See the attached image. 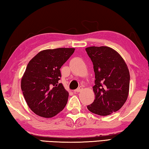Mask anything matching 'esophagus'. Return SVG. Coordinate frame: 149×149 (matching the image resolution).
Returning a JSON list of instances; mask_svg holds the SVG:
<instances>
[{
    "instance_id": "esophagus-1",
    "label": "esophagus",
    "mask_w": 149,
    "mask_h": 149,
    "mask_svg": "<svg viewBox=\"0 0 149 149\" xmlns=\"http://www.w3.org/2000/svg\"><path fill=\"white\" fill-rule=\"evenodd\" d=\"M82 89H83V87H78L77 89H75L74 91L75 93H79V92L81 91H82Z\"/></svg>"
}]
</instances>
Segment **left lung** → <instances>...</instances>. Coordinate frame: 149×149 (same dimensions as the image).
Masks as SVG:
<instances>
[{
  "label": "left lung",
  "mask_w": 149,
  "mask_h": 149,
  "mask_svg": "<svg viewBox=\"0 0 149 149\" xmlns=\"http://www.w3.org/2000/svg\"><path fill=\"white\" fill-rule=\"evenodd\" d=\"M93 64L95 99L87 106L93 114L108 116L120 110L127 100L130 75L127 65L118 52L108 47L85 49Z\"/></svg>",
  "instance_id": "8db88e82"
}]
</instances>
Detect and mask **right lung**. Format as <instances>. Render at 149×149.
<instances>
[{
  "label": "right lung",
  "instance_id": "obj_1",
  "mask_svg": "<svg viewBox=\"0 0 149 149\" xmlns=\"http://www.w3.org/2000/svg\"><path fill=\"white\" fill-rule=\"evenodd\" d=\"M74 50V48L43 50L29 62L21 88L27 105L35 114L52 118L66 105L69 93L58 82L60 69Z\"/></svg>",
  "mask_w": 149,
  "mask_h": 149
}]
</instances>
